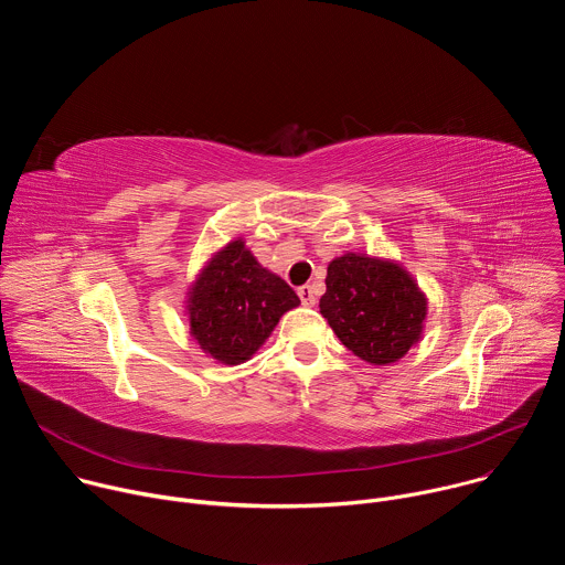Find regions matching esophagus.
Wrapping results in <instances>:
<instances>
[{
    "label": "esophagus",
    "mask_w": 565,
    "mask_h": 565,
    "mask_svg": "<svg viewBox=\"0 0 565 565\" xmlns=\"http://www.w3.org/2000/svg\"><path fill=\"white\" fill-rule=\"evenodd\" d=\"M297 295H299V299H301V303L303 306H315V301H317V295H315V290H312V286H299L297 288Z\"/></svg>",
    "instance_id": "esophagus-1"
}]
</instances>
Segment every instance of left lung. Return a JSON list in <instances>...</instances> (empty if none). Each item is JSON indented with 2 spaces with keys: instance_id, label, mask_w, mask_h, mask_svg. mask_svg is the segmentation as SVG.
Segmentation results:
<instances>
[{
  "instance_id": "obj_1",
  "label": "left lung",
  "mask_w": 565,
  "mask_h": 565,
  "mask_svg": "<svg viewBox=\"0 0 565 565\" xmlns=\"http://www.w3.org/2000/svg\"><path fill=\"white\" fill-rule=\"evenodd\" d=\"M319 312L358 358L391 364L418 342L427 299L399 266L349 253L329 264Z\"/></svg>"
}]
</instances>
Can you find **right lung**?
<instances>
[{"instance_id": "obj_1", "label": "right lung", "mask_w": 565, "mask_h": 565, "mask_svg": "<svg viewBox=\"0 0 565 565\" xmlns=\"http://www.w3.org/2000/svg\"><path fill=\"white\" fill-rule=\"evenodd\" d=\"M299 297L232 241L201 273L190 295V327L201 349L223 364H241L266 342Z\"/></svg>"}]
</instances>
